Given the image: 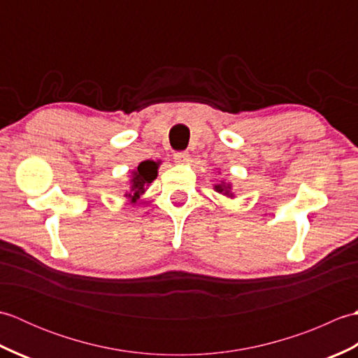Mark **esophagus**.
Returning <instances> with one entry per match:
<instances>
[{
	"instance_id": "34e87169",
	"label": "esophagus",
	"mask_w": 358,
	"mask_h": 358,
	"mask_svg": "<svg viewBox=\"0 0 358 358\" xmlns=\"http://www.w3.org/2000/svg\"><path fill=\"white\" fill-rule=\"evenodd\" d=\"M173 158H175V162L177 163H186L187 159H189V154L186 150H181V152H175V155H173Z\"/></svg>"
}]
</instances>
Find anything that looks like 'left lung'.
Instances as JSON below:
<instances>
[{"mask_svg": "<svg viewBox=\"0 0 358 358\" xmlns=\"http://www.w3.org/2000/svg\"><path fill=\"white\" fill-rule=\"evenodd\" d=\"M214 189H215V191H217L218 194H223V195H226V196H234V194L231 192L232 186H231L229 183H224V181H222V183H220V185H215Z\"/></svg>", "mask_w": 358, "mask_h": 358, "instance_id": "8db88e82", "label": "left lung"}]
</instances>
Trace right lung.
I'll return each instance as SVG.
<instances>
[{
  "instance_id": "1",
  "label": "right lung",
  "mask_w": 358,
  "mask_h": 358,
  "mask_svg": "<svg viewBox=\"0 0 358 358\" xmlns=\"http://www.w3.org/2000/svg\"><path fill=\"white\" fill-rule=\"evenodd\" d=\"M158 164L159 163L146 159V162H141L138 167L132 172L131 192L126 194V196L131 200V203H136V200L140 199V195H143L144 191L148 189V186L157 178Z\"/></svg>"
}]
</instances>
